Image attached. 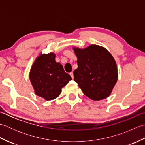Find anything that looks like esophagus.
Returning a JSON list of instances; mask_svg holds the SVG:
<instances>
[{
  "instance_id": "obj_1",
  "label": "esophagus",
  "mask_w": 145,
  "mask_h": 145,
  "mask_svg": "<svg viewBox=\"0 0 145 145\" xmlns=\"http://www.w3.org/2000/svg\"><path fill=\"white\" fill-rule=\"evenodd\" d=\"M70 76H71V77L72 78V79L74 78V76H73V72H71V73H70Z\"/></svg>"
}]
</instances>
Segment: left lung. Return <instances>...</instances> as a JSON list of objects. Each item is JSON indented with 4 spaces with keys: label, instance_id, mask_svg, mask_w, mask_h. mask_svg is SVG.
<instances>
[{
    "label": "left lung",
    "instance_id": "obj_1",
    "mask_svg": "<svg viewBox=\"0 0 145 145\" xmlns=\"http://www.w3.org/2000/svg\"><path fill=\"white\" fill-rule=\"evenodd\" d=\"M78 68L74 81L89 98L98 101L110 96L118 79L116 61L106 48L91 45L85 48L74 47Z\"/></svg>",
    "mask_w": 145,
    "mask_h": 145
}]
</instances>
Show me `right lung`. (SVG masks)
<instances>
[{
  "label": "right lung",
  "instance_id": "obj_1",
  "mask_svg": "<svg viewBox=\"0 0 145 145\" xmlns=\"http://www.w3.org/2000/svg\"><path fill=\"white\" fill-rule=\"evenodd\" d=\"M30 80L39 97L52 100L59 96L61 88L72 78L65 73L63 66L55 61V54H40L30 69Z\"/></svg>",
  "mask_w": 145,
  "mask_h": 145
}]
</instances>
